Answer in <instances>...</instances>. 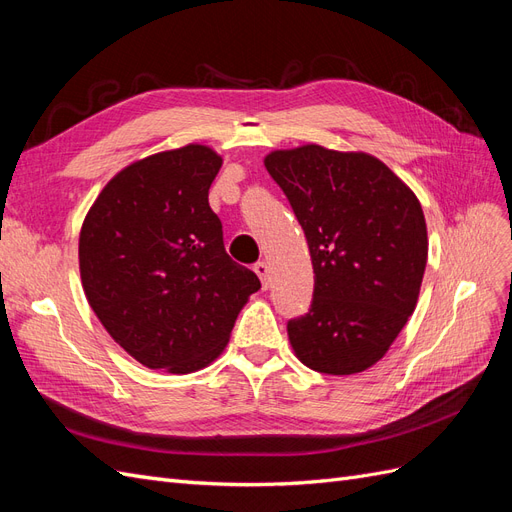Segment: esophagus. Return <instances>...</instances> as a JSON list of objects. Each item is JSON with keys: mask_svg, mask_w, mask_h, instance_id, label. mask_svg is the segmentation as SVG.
Masks as SVG:
<instances>
[{"mask_svg": "<svg viewBox=\"0 0 512 512\" xmlns=\"http://www.w3.org/2000/svg\"><path fill=\"white\" fill-rule=\"evenodd\" d=\"M254 271H256V275L260 277V282H262V288H269V265L267 262H256L254 265Z\"/></svg>", "mask_w": 512, "mask_h": 512, "instance_id": "1", "label": "esophagus"}]
</instances>
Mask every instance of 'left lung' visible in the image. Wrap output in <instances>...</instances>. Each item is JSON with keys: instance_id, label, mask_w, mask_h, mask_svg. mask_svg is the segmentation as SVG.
Listing matches in <instances>:
<instances>
[{"instance_id": "left-lung-1", "label": "left lung", "mask_w": 512, "mask_h": 512, "mask_svg": "<svg viewBox=\"0 0 512 512\" xmlns=\"http://www.w3.org/2000/svg\"><path fill=\"white\" fill-rule=\"evenodd\" d=\"M269 175L290 200L314 267L309 314L288 322L294 356L350 376L376 365L412 316L427 265L416 194L365 151L275 149Z\"/></svg>"}]
</instances>
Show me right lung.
<instances>
[{
  "label": "right lung",
  "mask_w": 512,
  "mask_h": 512,
  "mask_svg": "<svg viewBox=\"0 0 512 512\" xmlns=\"http://www.w3.org/2000/svg\"><path fill=\"white\" fill-rule=\"evenodd\" d=\"M222 156L190 143L121 168L89 207L79 237L85 297L132 359L192 374L224 352L260 288L237 265L209 207Z\"/></svg>",
  "instance_id": "right-lung-1"
}]
</instances>
